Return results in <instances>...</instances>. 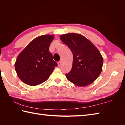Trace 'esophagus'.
<instances>
[{
	"label": "esophagus",
	"instance_id": "obj_1",
	"mask_svg": "<svg viewBox=\"0 0 125 125\" xmlns=\"http://www.w3.org/2000/svg\"><path fill=\"white\" fill-rule=\"evenodd\" d=\"M61 63H62V62H61V61H59V62H58V63H57L58 65V66H60V65H61Z\"/></svg>",
	"mask_w": 125,
	"mask_h": 125
}]
</instances>
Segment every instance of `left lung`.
Masks as SVG:
<instances>
[{"instance_id": "1", "label": "left lung", "mask_w": 125, "mask_h": 125, "mask_svg": "<svg viewBox=\"0 0 125 125\" xmlns=\"http://www.w3.org/2000/svg\"><path fill=\"white\" fill-rule=\"evenodd\" d=\"M73 54L72 69L65 74L67 78L78 86L92 84L102 71L103 58L97 47L83 35L69 33L60 36Z\"/></svg>"}]
</instances>
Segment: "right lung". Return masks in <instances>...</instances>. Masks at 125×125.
Segmentation results:
<instances>
[{
    "instance_id": "obj_1",
    "label": "right lung",
    "mask_w": 125,
    "mask_h": 125,
    "mask_svg": "<svg viewBox=\"0 0 125 125\" xmlns=\"http://www.w3.org/2000/svg\"><path fill=\"white\" fill-rule=\"evenodd\" d=\"M53 35H44L31 41L20 53L15 63L18 76L26 84L35 86L47 81L57 63L49 48Z\"/></svg>"
}]
</instances>
